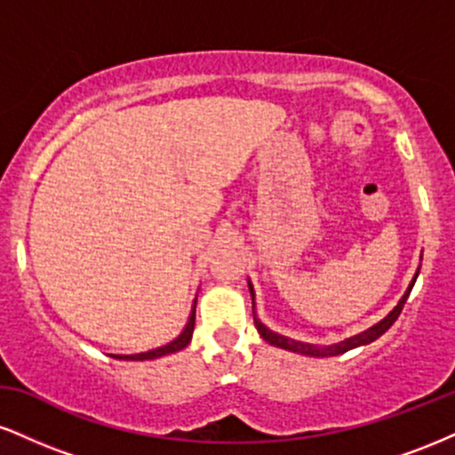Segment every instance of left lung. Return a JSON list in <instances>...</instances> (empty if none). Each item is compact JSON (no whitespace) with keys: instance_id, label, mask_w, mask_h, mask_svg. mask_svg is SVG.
Masks as SVG:
<instances>
[{"instance_id":"1","label":"left lung","mask_w":455,"mask_h":455,"mask_svg":"<svg viewBox=\"0 0 455 455\" xmlns=\"http://www.w3.org/2000/svg\"><path fill=\"white\" fill-rule=\"evenodd\" d=\"M417 275H419V271H417V274H415V278H412V282L409 284V289H406V293L402 295V299L398 301V306H395L394 310H391L389 315L383 318V321H379L377 325H372L370 329H365V331L357 333V336L347 338V340H342V342H338V344H329V347H318V344H307V342L293 340V338L280 336V333L271 331L269 327H265L263 323H260L259 318H257V315H254V325H257L260 338H263L265 342L274 344V347H278V348H286V351H291V353L310 355V357H333V355H342V353L351 351V348H355V347H363V344L374 342V340H377V338L383 336V333L387 331L391 325H394L395 318L400 316L402 307H404V304H406V299H409L411 289H412V284H415ZM248 286H250V295H252V306H254V289H252V284H250V282H248Z\"/></svg>"}]
</instances>
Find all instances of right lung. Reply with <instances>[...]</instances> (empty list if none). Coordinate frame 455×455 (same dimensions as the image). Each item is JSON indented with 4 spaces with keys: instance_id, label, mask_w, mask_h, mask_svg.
<instances>
[{
    "instance_id": "1",
    "label": "right lung",
    "mask_w": 455,
    "mask_h": 455,
    "mask_svg": "<svg viewBox=\"0 0 455 455\" xmlns=\"http://www.w3.org/2000/svg\"><path fill=\"white\" fill-rule=\"evenodd\" d=\"M195 316H196V301H195V306H192L190 318H188L184 331H181L180 336H177L173 342L164 344V347H158V348H154V351H148V353H137V355H113V357H115V359H126V362H145V359H158V357H164V355H171V353L181 351V348H186L188 344H190V340H192V331H195Z\"/></svg>"
}]
</instances>
